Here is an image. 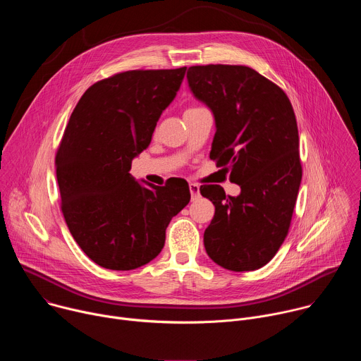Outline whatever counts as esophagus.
<instances>
[{
  "label": "esophagus",
  "mask_w": 361,
  "mask_h": 361,
  "mask_svg": "<svg viewBox=\"0 0 361 361\" xmlns=\"http://www.w3.org/2000/svg\"><path fill=\"white\" fill-rule=\"evenodd\" d=\"M190 192H191V200L198 198V195H200V185L195 184V183H191L190 184Z\"/></svg>",
  "instance_id": "34e87169"
}]
</instances>
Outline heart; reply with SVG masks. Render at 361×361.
<instances>
[{"mask_svg":"<svg viewBox=\"0 0 361 361\" xmlns=\"http://www.w3.org/2000/svg\"><path fill=\"white\" fill-rule=\"evenodd\" d=\"M198 109H201V107H190V109H187V111H192V110H198Z\"/></svg>","mask_w":361,"mask_h":361,"instance_id":"1","label":"heart"}]
</instances>
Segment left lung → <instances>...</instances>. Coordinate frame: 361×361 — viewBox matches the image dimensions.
Listing matches in <instances>:
<instances>
[{
  "label": "left lung",
  "mask_w": 361,
  "mask_h": 361,
  "mask_svg": "<svg viewBox=\"0 0 361 361\" xmlns=\"http://www.w3.org/2000/svg\"><path fill=\"white\" fill-rule=\"evenodd\" d=\"M192 94L214 113L217 131L210 159L230 170L237 197L217 184L200 187L216 205L204 231L210 259L231 271L266 266L291 224L302 167L295 114L287 94L245 66H192Z\"/></svg>",
  "instance_id": "8db88e82"
}]
</instances>
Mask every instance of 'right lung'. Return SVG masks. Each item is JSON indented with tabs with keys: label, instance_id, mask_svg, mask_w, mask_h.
I'll list each match as a JSON object with an SVG mask.
<instances>
[{
	"label": "right lung",
	"instance_id": "obj_1",
	"mask_svg": "<svg viewBox=\"0 0 361 361\" xmlns=\"http://www.w3.org/2000/svg\"><path fill=\"white\" fill-rule=\"evenodd\" d=\"M187 67L131 70L94 82L80 98L56 154L61 212L80 248L104 269L134 270L160 254L171 219L188 204L187 181L135 180Z\"/></svg>",
	"mask_w": 361,
	"mask_h": 361
}]
</instances>
